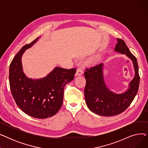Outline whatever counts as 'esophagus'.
<instances>
[{
    "mask_svg": "<svg viewBox=\"0 0 148 148\" xmlns=\"http://www.w3.org/2000/svg\"><path fill=\"white\" fill-rule=\"evenodd\" d=\"M83 74V69L81 68H78L77 69V71L75 73V75L76 76H78V75H81Z\"/></svg>",
    "mask_w": 148,
    "mask_h": 148,
    "instance_id": "esophagus-1",
    "label": "esophagus"
}]
</instances>
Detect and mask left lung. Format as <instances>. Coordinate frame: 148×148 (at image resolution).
<instances>
[{"label": "left lung", "mask_w": 148, "mask_h": 148, "mask_svg": "<svg viewBox=\"0 0 148 148\" xmlns=\"http://www.w3.org/2000/svg\"><path fill=\"white\" fill-rule=\"evenodd\" d=\"M114 51L124 54L133 62L135 75L128 89L122 94H116L108 89L104 82L103 64L100 63L86 68L84 77L85 101L93 113L103 116H112L125 111L136 97L139 86L140 77L136 58L132 54L123 40L117 38Z\"/></svg>", "instance_id": "1"}]
</instances>
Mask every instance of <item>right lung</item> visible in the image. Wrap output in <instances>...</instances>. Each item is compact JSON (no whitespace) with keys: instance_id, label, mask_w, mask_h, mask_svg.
Segmentation results:
<instances>
[{"instance_id":"obj_1","label":"right lung","mask_w":148,"mask_h":148,"mask_svg":"<svg viewBox=\"0 0 148 148\" xmlns=\"http://www.w3.org/2000/svg\"><path fill=\"white\" fill-rule=\"evenodd\" d=\"M39 38L23 46L15 56L10 66L9 80L12 97L20 109L33 118L45 119L59 110L63 103L64 87L74 79L76 69L55 67L43 78H28L23 71L22 55Z\"/></svg>"}]
</instances>
